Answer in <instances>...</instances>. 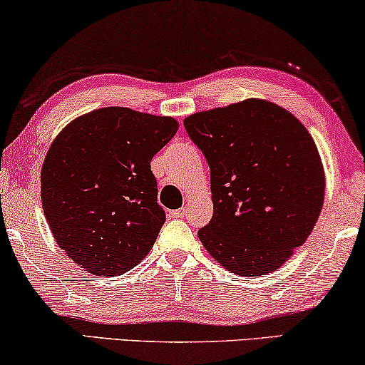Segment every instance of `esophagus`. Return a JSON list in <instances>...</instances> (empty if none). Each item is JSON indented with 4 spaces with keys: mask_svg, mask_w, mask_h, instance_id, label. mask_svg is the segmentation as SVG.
Listing matches in <instances>:
<instances>
[{
    "mask_svg": "<svg viewBox=\"0 0 365 365\" xmlns=\"http://www.w3.org/2000/svg\"><path fill=\"white\" fill-rule=\"evenodd\" d=\"M185 212H187V210H185V207H183V208H178V210H172V212H168V215H170L172 218H182Z\"/></svg>",
    "mask_w": 365,
    "mask_h": 365,
    "instance_id": "esophagus-1",
    "label": "esophagus"
}]
</instances>
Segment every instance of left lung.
Returning <instances> with one entry per match:
<instances>
[{
  "instance_id": "1",
  "label": "left lung",
  "mask_w": 365,
  "mask_h": 365,
  "mask_svg": "<svg viewBox=\"0 0 365 365\" xmlns=\"http://www.w3.org/2000/svg\"><path fill=\"white\" fill-rule=\"evenodd\" d=\"M183 124L210 165L213 217L198 232L205 250L240 276L281 268L324 203V167L311 133L264 99L195 112Z\"/></svg>"
}]
</instances>
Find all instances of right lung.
<instances>
[{
	"mask_svg": "<svg viewBox=\"0 0 365 365\" xmlns=\"http://www.w3.org/2000/svg\"><path fill=\"white\" fill-rule=\"evenodd\" d=\"M173 117L102 107L58 133L41 168V202L59 248L79 268L117 276L148 255L165 222L153 155L175 135Z\"/></svg>",
	"mask_w": 365,
	"mask_h": 365,
	"instance_id": "obj_1",
	"label": "right lung"
}]
</instances>
